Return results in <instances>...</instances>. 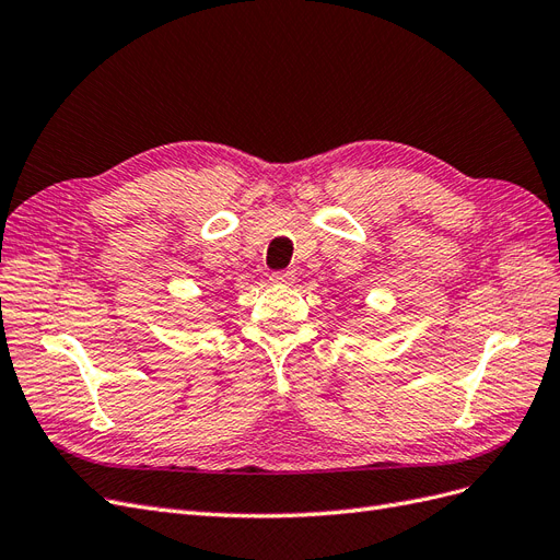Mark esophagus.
<instances>
[{
	"label": "esophagus",
	"mask_w": 560,
	"mask_h": 560,
	"mask_svg": "<svg viewBox=\"0 0 560 560\" xmlns=\"http://www.w3.org/2000/svg\"><path fill=\"white\" fill-rule=\"evenodd\" d=\"M270 282H273V284H292L294 282V270H276V273H270Z\"/></svg>",
	"instance_id": "1"
}]
</instances>
